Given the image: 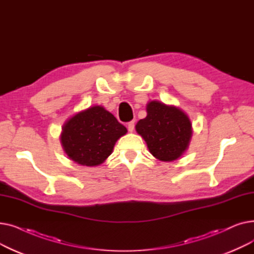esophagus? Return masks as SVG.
<instances>
[{"mask_svg": "<svg viewBox=\"0 0 254 254\" xmlns=\"http://www.w3.org/2000/svg\"><path fill=\"white\" fill-rule=\"evenodd\" d=\"M134 128H135V122L134 120H131V122L127 123V129H128V131H132L134 130Z\"/></svg>", "mask_w": 254, "mask_h": 254, "instance_id": "34e87169", "label": "esophagus"}]
</instances>
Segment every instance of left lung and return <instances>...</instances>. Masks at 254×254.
I'll list each match as a JSON object with an SVG mask.
<instances>
[{"mask_svg":"<svg viewBox=\"0 0 254 254\" xmlns=\"http://www.w3.org/2000/svg\"><path fill=\"white\" fill-rule=\"evenodd\" d=\"M146 110L147 116L136 125L137 132L155 158L175 161L189 148L192 135L189 116L177 107L158 101L149 102Z\"/></svg>","mask_w":254,"mask_h":254,"instance_id":"8db88e82","label":"left lung"}]
</instances>
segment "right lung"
<instances>
[{
  "label": "right lung",
  "instance_id": "add662e5",
  "mask_svg": "<svg viewBox=\"0 0 254 254\" xmlns=\"http://www.w3.org/2000/svg\"><path fill=\"white\" fill-rule=\"evenodd\" d=\"M127 127L102 106H93L71 117L63 127V148L75 163L95 167L106 161Z\"/></svg>",
  "mask_w": 254,
  "mask_h": 254
}]
</instances>
